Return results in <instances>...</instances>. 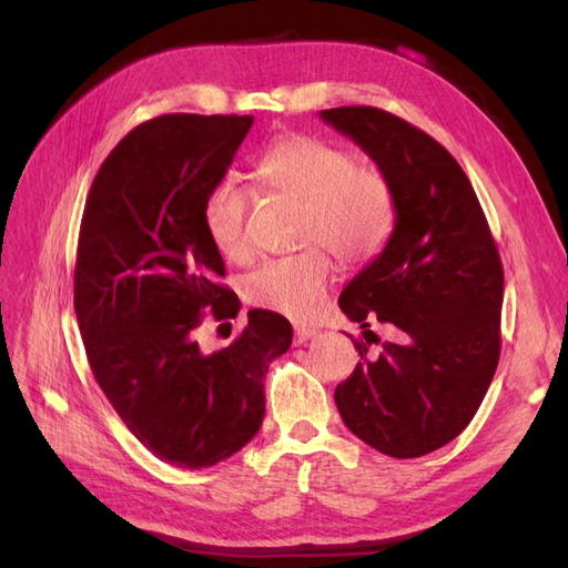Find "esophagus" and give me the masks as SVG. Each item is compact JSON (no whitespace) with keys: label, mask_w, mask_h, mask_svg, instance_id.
Here are the masks:
<instances>
[{"label":"esophagus","mask_w":568,"mask_h":568,"mask_svg":"<svg viewBox=\"0 0 568 568\" xmlns=\"http://www.w3.org/2000/svg\"><path fill=\"white\" fill-rule=\"evenodd\" d=\"M313 336H317V329H313V326H296V346H303V343L311 341Z\"/></svg>","instance_id":"1"}]
</instances>
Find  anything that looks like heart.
Segmentation results:
<instances>
[{
    "label": "heart",
    "instance_id": "heart-1",
    "mask_svg": "<svg viewBox=\"0 0 568 568\" xmlns=\"http://www.w3.org/2000/svg\"><path fill=\"white\" fill-rule=\"evenodd\" d=\"M253 175L272 194L303 203L296 255L274 257L251 272L244 291L253 305L288 320H313L329 294L334 265L320 246L343 263L365 265L379 255L398 225V201L382 168L357 163L355 153L311 134H286L255 159ZM248 192L234 180L215 182L201 205L203 230L213 248L244 263L253 246L246 230Z\"/></svg>",
    "mask_w": 568,
    "mask_h": 568
}]
</instances>
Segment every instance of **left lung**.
Returning a JSON list of instances; mask_svg holds the SVG:
<instances>
[{
    "mask_svg": "<svg viewBox=\"0 0 568 568\" xmlns=\"http://www.w3.org/2000/svg\"><path fill=\"white\" fill-rule=\"evenodd\" d=\"M393 184L398 225L388 246L343 288L348 320L398 326V343L359 363L334 400L351 432L407 459L443 448L474 419L500 359L505 274L488 220L450 151L407 120L374 106L320 111ZM373 338H368V334Z\"/></svg>",
    "mask_w": 568,
    "mask_h": 568,
    "instance_id": "1",
    "label": "left lung"
}]
</instances>
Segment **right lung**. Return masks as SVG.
<instances>
[{
	"mask_svg": "<svg viewBox=\"0 0 568 568\" xmlns=\"http://www.w3.org/2000/svg\"><path fill=\"white\" fill-rule=\"evenodd\" d=\"M251 115L146 120L101 163L84 203L75 315L94 379L146 450L182 469L232 457L265 415L263 376L291 346V324L248 311L232 346L203 353V311L239 313L201 205L225 178Z\"/></svg>",
	"mask_w": 568,
	"mask_h": 568,
	"instance_id": "1",
	"label": "right lung"
}]
</instances>
